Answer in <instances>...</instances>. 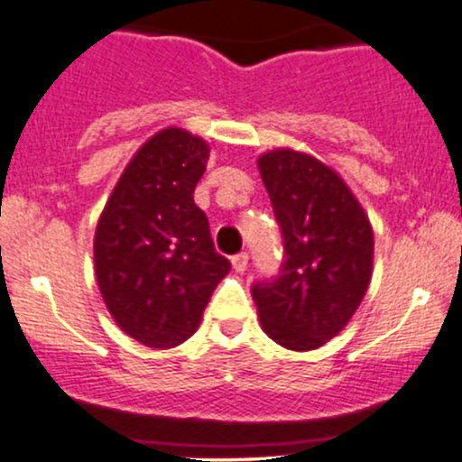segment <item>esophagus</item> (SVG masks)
Wrapping results in <instances>:
<instances>
[{
	"label": "esophagus",
	"mask_w": 462,
	"mask_h": 462,
	"mask_svg": "<svg viewBox=\"0 0 462 462\" xmlns=\"http://www.w3.org/2000/svg\"><path fill=\"white\" fill-rule=\"evenodd\" d=\"M232 265H235L236 273H245V268H248V254L245 253H239L232 257Z\"/></svg>",
	"instance_id": "esophagus-1"
}]
</instances>
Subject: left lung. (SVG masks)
<instances>
[{"instance_id": "obj_1", "label": "left lung", "mask_w": 462, "mask_h": 462, "mask_svg": "<svg viewBox=\"0 0 462 462\" xmlns=\"http://www.w3.org/2000/svg\"><path fill=\"white\" fill-rule=\"evenodd\" d=\"M259 171L283 239L279 274L253 283L265 335L291 351H313L339 333L360 306L374 268V230L330 167L277 149Z\"/></svg>"}]
</instances>
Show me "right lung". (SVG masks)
<instances>
[{"label":"right lung","instance_id":"add662e5","mask_svg":"<svg viewBox=\"0 0 462 462\" xmlns=\"http://www.w3.org/2000/svg\"><path fill=\"white\" fill-rule=\"evenodd\" d=\"M208 158L199 136L162 129L138 149L97 221L93 257L102 300L116 324L149 348L192 337L230 273L194 203Z\"/></svg>","mask_w":462,"mask_h":462}]
</instances>
